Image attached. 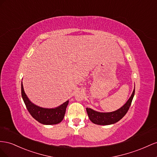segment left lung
<instances>
[{"label": "left lung", "mask_w": 157, "mask_h": 157, "mask_svg": "<svg viewBox=\"0 0 157 157\" xmlns=\"http://www.w3.org/2000/svg\"><path fill=\"white\" fill-rule=\"evenodd\" d=\"M135 94V88H134L131 97L128 101L121 108L110 113H100L90 108H86L88 116L91 122L98 125H110L115 124L122 119L126 115L130 106L133 98Z\"/></svg>", "instance_id": "left-lung-1"}]
</instances>
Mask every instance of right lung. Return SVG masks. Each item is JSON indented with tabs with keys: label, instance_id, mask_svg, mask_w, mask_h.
I'll use <instances>...</instances> for the list:
<instances>
[{
	"label": "right lung",
	"instance_id": "add662e5",
	"mask_svg": "<svg viewBox=\"0 0 157 157\" xmlns=\"http://www.w3.org/2000/svg\"><path fill=\"white\" fill-rule=\"evenodd\" d=\"M21 97L23 98L26 108L32 117L39 123L44 125L57 124L63 120L66 107L69 101H67L63 104L53 109H46L40 107L33 104L26 95L24 91L23 84L21 82Z\"/></svg>",
	"mask_w": 157,
	"mask_h": 157
}]
</instances>
